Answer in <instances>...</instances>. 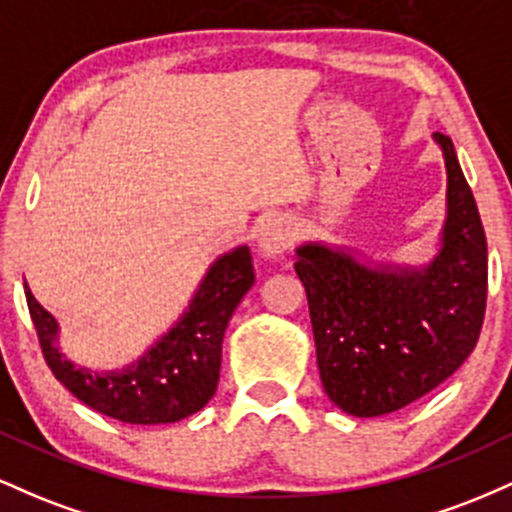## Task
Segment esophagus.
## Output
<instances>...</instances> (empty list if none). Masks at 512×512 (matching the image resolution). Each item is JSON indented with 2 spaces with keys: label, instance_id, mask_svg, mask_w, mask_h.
I'll return each instance as SVG.
<instances>
[{
  "label": "esophagus",
  "instance_id": "1",
  "mask_svg": "<svg viewBox=\"0 0 512 512\" xmlns=\"http://www.w3.org/2000/svg\"><path fill=\"white\" fill-rule=\"evenodd\" d=\"M296 223L289 216H274L262 226L260 238H257V250L262 252V257L274 260V257L284 255L291 248L293 240H296Z\"/></svg>",
  "mask_w": 512,
  "mask_h": 512
}]
</instances>
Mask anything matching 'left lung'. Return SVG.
I'll return each instance as SVG.
<instances>
[{
	"label": "left lung",
	"mask_w": 512,
	"mask_h": 512,
	"mask_svg": "<svg viewBox=\"0 0 512 512\" xmlns=\"http://www.w3.org/2000/svg\"><path fill=\"white\" fill-rule=\"evenodd\" d=\"M448 173L445 221L431 262H373L310 240L296 248L317 368L327 397L370 419L448 380L477 346L486 310V236L450 137L436 132Z\"/></svg>",
	"instance_id": "1"
}]
</instances>
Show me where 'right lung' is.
I'll use <instances>...</instances> for the list:
<instances>
[{
	"label": "right lung",
	"mask_w": 512,
	"mask_h": 512,
	"mask_svg": "<svg viewBox=\"0 0 512 512\" xmlns=\"http://www.w3.org/2000/svg\"><path fill=\"white\" fill-rule=\"evenodd\" d=\"M255 284L248 245L209 264L185 313L137 361L115 370L76 366L62 354L60 325L23 284L28 313L55 378L86 407L125 424H175L214 397L221 344L233 310Z\"/></svg>",
	"instance_id": "obj_1"
}]
</instances>
